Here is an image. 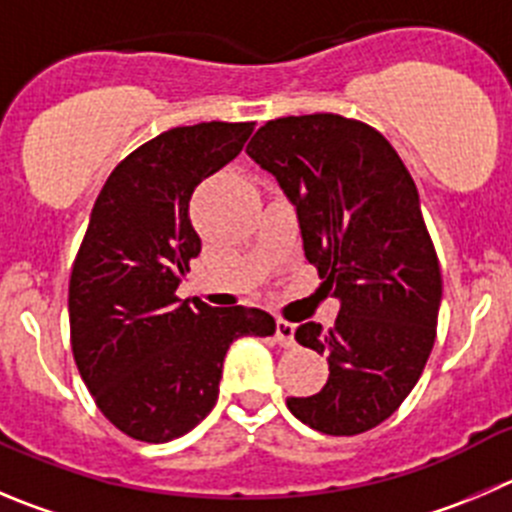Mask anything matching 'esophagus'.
<instances>
[{
	"mask_svg": "<svg viewBox=\"0 0 512 512\" xmlns=\"http://www.w3.org/2000/svg\"><path fill=\"white\" fill-rule=\"evenodd\" d=\"M294 332L296 326L286 319H276V342L281 347H294Z\"/></svg>",
	"mask_w": 512,
	"mask_h": 512,
	"instance_id": "1",
	"label": "esophagus"
}]
</instances>
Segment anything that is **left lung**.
<instances>
[{"mask_svg":"<svg viewBox=\"0 0 512 512\" xmlns=\"http://www.w3.org/2000/svg\"><path fill=\"white\" fill-rule=\"evenodd\" d=\"M246 153L296 208L304 256L339 301L332 329H296L326 354L329 379L286 405L324 435L372 430L405 402L435 344L442 276L415 180L384 135L332 113L269 120Z\"/></svg>","mask_w":512,"mask_h":512,"instance_id":"obj_1","label":"left lung"}]
</instances>
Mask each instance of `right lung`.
Here are the masks:
<instances>
[{
	"instance_id": "right-lung-1",
	"label": "right lung",
	"mask_w": 512,
	"mask_h": 512,
	"mask_svg": "<svg viewBox=\"0 0 512 512\" xmlns=\"http://www.w3.org/2000/svg\"><path fill=\"white\" fill-rule=\"evenodd\" d=\"M253 123H198L148 140L110 173L70 276L72 354L102 415L143 442L206 420L238 337H271L274 316L180 301L201 253L188 203L231 163Z\"/></svg>"
}]
</instances>
